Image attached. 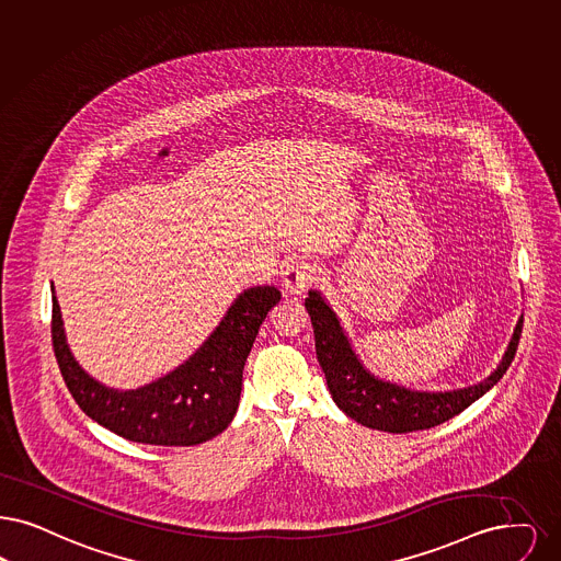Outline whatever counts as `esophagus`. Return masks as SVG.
I'll list each match as a JSON object with an SVG mask.
<instances>
[{"mask_svg":"<svg viewBox=\"0 0 561 561\" xmlns=\"http://www.w3.org/2000/svg\"><path fill=\"white\" fill-rule=\"evenodd\" d=\"M317 282V270L307 259H294L282 273V286L290 296H300L307 288Z\"/></svg>","mask_w":561,"mask_h":561,"instance_id":"esophagus-1","label":"esophagus"}]
</instances>
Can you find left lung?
I'll return each mask as SVG.
<instances>
[{
    "mask_svg": "<svg viewBox=\"0 0 561 561\" xmlns=\"http://www.w3.org/2000/svg\"><path fill=\"white\" fill-rule=\"evenodd\" d=\"M305 307L313 323L317 360L325 374L334 403L360 426L392 434L438 426L484 397L512 365L524 323L519 317L507 351L489 378L457 390L427 392L374 376L355 353L337 314L321 291H309Z\"/></svg>",
    "mask_w": 561,
    "mask_h": 561,
    "instance_id": "8db88e82",
    "label": "left lung"
}]
</instances>
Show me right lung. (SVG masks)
<instances>
[{
  "instance_id": "1",
  "label": "right lung",
  "mask_w": 561,
  "mask_h": 561,
  "mask_svg": "<svg viewBox=\"0 0 561 561\" xmlns=\"http://www.w3.org/2000/svg\"><path fill=\"white\" fill-rule=\"evenodd\" d=\"M282 300L273 286L242 291L201 348L167 376L135 390L91 378L68 348L65 321L51 286V342L72 399L100 426L160 447L201 445L231 424L242 392V371L254 337Z\"/></svg>"
}]
</instances>
